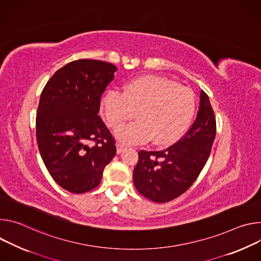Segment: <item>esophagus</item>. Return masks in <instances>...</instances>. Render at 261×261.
I'll return each instance as SVG.
<instances>
[{
    "instance_id": "34e87169",
    "label": "esophagus",
    "mask_w": 261,
    "mask_h": 261,
    "mask_svg": "<svg viewBox=\"0 0 261 261\" xmlns=\"http://www.w3.org/2000/svg\"><path fill=\"white\" fill-rule=\"evenodd\" d=\"M124 149H125V146L123 145V144H121V143H117V144H116V151H117L118 154L121 153Z\"/></svg>"
}]
</instances>
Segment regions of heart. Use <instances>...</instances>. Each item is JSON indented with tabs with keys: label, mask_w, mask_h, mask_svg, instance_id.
<instances>
[{
	"label": "heart",
	"mask_w": 261,
	"mask_h": 261,
	"mask_svg": "<svg viewBox=\"0 0 261 261\" xmlns=\"http://www.w3.org/2000/svg\"><path fill=\"white\" fill-rule=\"evenodd\" d=\"M100 109L108 125L117 129L131 120H138L116 132L124 144L145 143L152 139L159 146L170 145L189 127L196 111V97L188 87L158 75L129 81L123 92H107Z\"/></svg>",
	"instance_id": "obj_1"
}]
</instances>
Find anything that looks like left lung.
<instances>
[{
  "mask_svg": "<svg viewBox=\"0 0 261 261\" xmlns=\"http://www.w3.org/2000/svg\"><path fill=\"white\" fill-rule=\"evenodd\" d=\"M215 138V113L207 94L201 90L197 117L188 133L165 150L139 152L133 175L138 192L158 203L179 197L205 166Z\"/></svg>",
  "mask_w": 261,
  "mask_h": 261,
  "instance_id": "obj_1",
  "label": "left lung"
}]
</instances>
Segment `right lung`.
<instances>
[{
    "instance_id": "add662e5",
    "label": "right lung",
    "mask_w": 261,
    "mask_h": 261,
    "mask_svg": "<svg viewBox=\"0 0 261 261\" xmlns=\"http://www.w3.org/2000/svg\"><path fill=\"white\" fill-rule=\"evenodd\" d=\"M116 70L105 61H72L57 70L41 92L38 148L53 179L70 193L95 189L116 154L115 140L98 116L101 94Z\"/></svg>"
}]
</instances>
